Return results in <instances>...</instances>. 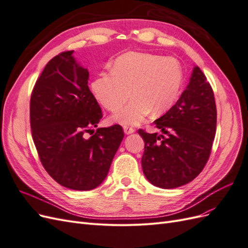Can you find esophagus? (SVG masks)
<instances>
[{"mask_svg":"<svg viewBox=\"0 0 248 248\" xmlns=\"http://www.w3.org/2000/svg\"><path fill=\"white\" fill-rule=\"evenodd\" d=\"M123 129H124V132L126 134H131V133H133L134 131H136V129H134L133 127H130V126H124Z\"/></svg>","mask_w":248,"mask_h":248,"instance_id":"obj_1","label":"esophagus"}]
</instances>
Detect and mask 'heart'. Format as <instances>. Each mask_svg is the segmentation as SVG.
<instances>
[{
  "label": "heart",
  "instance_id": "1",
  "mask_svg": "<svg viewBox=\"0 0 248 248\" xmlns=\"http://www.w3.org/2000/svg\"><path fill=\"white\" fill-rule=\"evenodd\" d=\"M183 82L181 64L172 57L129 51L118 57L110 71L92 82L95 97L110 111H117L132 93L134 98L111 117L122 125H137L151 114L161 115L177 102ZM132 91H130V89Z\"/></svg>",
  "mask_w": 248,
  "mask_h": 248
}]
</instances>
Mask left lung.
<instances>
[{"label": "left lung", "mask_w": 248, "mask_h": 248, "mask_svg": "<svg viewBox=\"0 0 248 248\" xmlns=\"http://www.w3.org/2000/svg\"><path fill=\"white\" fill-rule=\"evenodd\" d=\"M216 119L212 87L196 66L175 106L154 121L165 136L139 129L145 141L141 168L148 181L170 189L198 177L211 153Z\"/></svg>", "instance_id": "8db88e82"}]
</instances>
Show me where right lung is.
Masks as SVG:
<instances>
[{"mask_svg":"<svg viewBox=\"0 0 248 248\" xmlns=\"http://www.w3.org/2000/svg\"><path fill=\"white\" fill-rule=\"evenodd\" d=\"M63 51L46 64L33 88L30 123L43 168L60 185L91 190L107 178L124 138L116 124L97 128L102 111L88 87L89 71ZM93 136L90 138L86 133Z\"/></svg>","mask_w":248,"mask_h":248,"instance_id":"obj_1","label":"right lung"}]
</instances>
